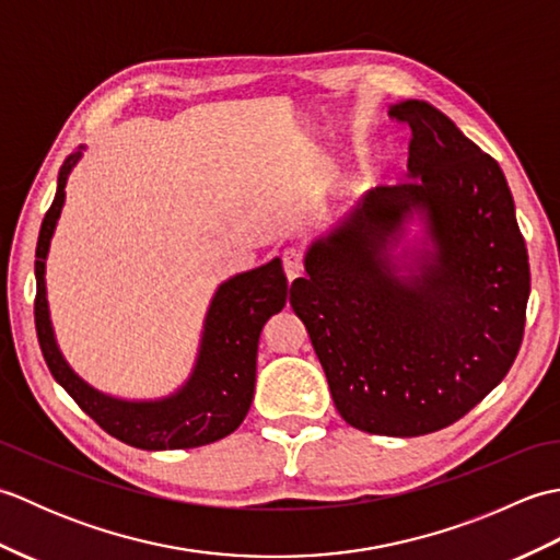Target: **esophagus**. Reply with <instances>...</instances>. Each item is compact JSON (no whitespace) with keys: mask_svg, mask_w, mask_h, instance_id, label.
<instances>
[{"mask_svg":"<svg viewBox=\"0 0 560 560\" xmlns=\"http://www.w3.org/2000/svg\"><path fill=\"white\" fill-rule=\"evenodd\" d=\"M281 261H283V271H287L289 281L303 277V269L305 267H303V253H301V249H295V247L283 249Z\"/></svg>","mask_w":560,"mask_h":560,"instance_id":"34e87169","label":"esophagus"}]
</instances>
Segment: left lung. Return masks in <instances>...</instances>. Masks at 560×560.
I'll return each mask as SVG.
<instances>
[{
	"instance_id": "obj_1",
	"label": "left lung",
	"mask_w": 560,
	"mask_h": 560,
	"mask_svg": "<svg viewBox=\"0 0 560 560\" xmlns=\"http://www.w3.org/2000/svg\"><path fill=\"white\" fill-rule=\"evenodd\" d=\"M389 117L411 127L409 180L375 187L307 249L291 307L341 419L413 438L459 421L508 375L525 337L529 259L495 159L423 101ZM411 210L424 213L434 253L397 278L386 245Z\"/></svg>"
}]
</instances>
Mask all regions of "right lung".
<instances>
[{
  "label": "right lung",
  "instance_id": "add662e5",
  "mask_svg": "<svg viewBox=\"0 0 560 560\" xmlns=\"http://www.w3.org/2000/svg\"><path fill=\"white\" fill-rule=\"evenodd\" d=\"M81 151L62 163L57 195L47 209L35 247V331L52 377L105 433L139 450H185L233 433L255 395L257 343L261 327L287 305L289 281L281 259L237 273L211 301L195 373L177 395L161 401H122L89 387L59 353L45 301V257L65 205L67 175Z\"/></svg>",
  "mask_w": 560,
  "mask_h": 560
}]
</instances>
